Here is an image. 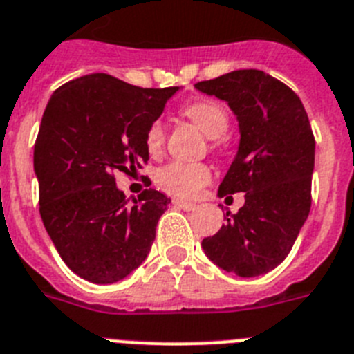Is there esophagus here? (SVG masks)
<instances>
[{"label": "esophagus", "mask_w": 354, "mask_h": 354, "mask_svg": "<svg viewBox=\"0 0 354 354\" xmlns=\"http://www.w3.org/2000/svg\"><path fill=\"white\" fill-rule=\"evenodd\" d=\"M173 205H174V207L181 208V210H185V212H190V210H194V208H196L194 203L183 201V199H173Z\"/></svg>", "instance_id": "obj_1"}]
</instances>
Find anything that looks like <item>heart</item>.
<instances>
[{"label":"heart","instance_id":"b5f03b06","mask_svg":"<svg viewBox=\"0 0 354 354\" xmlns=\"http://www.w3.org/2000/svg\"><path fill=\"white\" fill-rule=\"evenodd\" d=\"M183 113L198 126L208 139H219L228 131L230 115L223 104L212 100H199L183 106ZM165 144V128L162 121H153L146 130V147L151 155H158ZM212 147H219L214 140ZM212 180V171L207 164H185L171 162L158 169L156 183L169 194L178 198H194Z\"/></svg>","mask_w":354,"mask_h":354}]
</instances>
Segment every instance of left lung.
I'll return each mask as SVG.
<instances>
[{"instance_id":"8db88e82","label":"left lung","mask_w":354,"mask_h":354,"mask_svg":"<svg viewBox=\"0 0 354 354\" xmlns=\"http://www.w3.org/2000/svg\"><path fill=\"white\" fill-rule=\"evenodd\" d=\"M226 101L241 142L219 196L244 192V207L203 239L215 266L242 278L266 274L283 262L312 207L315 139L306 110L290 87L258 69H239L196 84Z\"/></svg>"}]
</instances>
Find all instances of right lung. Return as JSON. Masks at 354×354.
<instances>
[{
    "instance_id": "obj_1",
    "label": "right lung",
    "mask_w": 354,
    "mask_h": 354,
    "mask_svg": "<svg viewBox=\"0 0 354 354\" xmlns=\"http://www.w3.org/2000/svg\"><path fill=\"white\" fill-rule=\"evenodd\" d=\"M176 91L94 73L49 97L33 149L39 212L58 254L80 278L115 283L151 250L171 199L146 189L128 203L115 176H131L149 160L147 126Z\"/></svg>"
}]
</instances>
